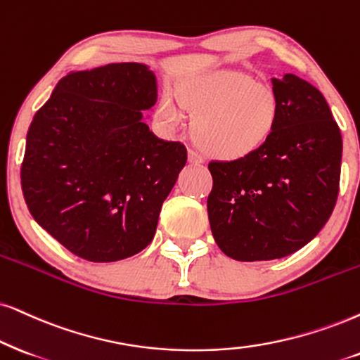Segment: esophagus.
I'll list each match as a JSON object with an SVG mask.
<instances>
[{"label": "esophagus", "instance_id": "1", "mask_svg": "<svg viewBox=\"0 0 360 360\" xmlns=\"http://www.w3.org/2000/svg\"><path fill=\"white\" fill-rule=\"evenodd\" d=\"M188 159L191 165H202L204 162V158L198 151H194V149H189L188 151Z\"/></svg>", "mask_w": 360, "mask_h": 360}]
</instances>
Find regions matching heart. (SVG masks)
I'll use <instances>...</instances> for the list:
<instances>
[{
  "label": "heart",
  "instance_id": "obj_1",
  "mask_svg": "<svg viewBox=\"0 0 360 360\" xmlns=\"http://www.w3.org/2000/svg\"><path fill=\"white\" fill-rule=\"evenodd\" d=\"M177 104L159 99L156 115L169 129L194 116L193 134L204 153L236 161L259 151L274 134L281 101L271 84L238 70L209 71L184 79L174 89Z\"/></svg>",
  "mask_w": 360,
  "mask_h": 360
}]
</instances>
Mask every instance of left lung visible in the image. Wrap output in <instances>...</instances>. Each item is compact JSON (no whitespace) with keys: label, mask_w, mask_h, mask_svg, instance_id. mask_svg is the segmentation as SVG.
Instances as JSON below:
<instances>
[{"label":"left lung","mask_w":360,"mask_h":360,"mask_svg":"<svg viewBox=\"0 0 360 360\" xmlns=\"http://www.w3.org/2000/svg\"><path fill=\"white\" fill-rule=\"evenodd\" d=\"M274 134L251 156L212 161L207 198L214 240L236 261L289 256L319 234L339 194L342 136L326 98L295 75L272 78Z\"/></svg>","instance_id":"1"}]
</instances>
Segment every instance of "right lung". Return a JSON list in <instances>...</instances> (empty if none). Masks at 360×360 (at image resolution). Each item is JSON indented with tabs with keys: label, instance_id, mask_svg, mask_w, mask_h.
I'll return each instance as SVG.
<instances>
[{
	"label": "right lung",
	"instance_id": "1",
	"mask_svg": "<svg viewBox=\"0 0 360 360\" xmlns=\"http://www.w3.org/2000/svg\"><path fill=\"white\" fill-rule=\"evenodd\" d=\"M156 76L139 63L71 71L26 136L21 188L34 221L75 256L112 262L151 243L186 165L177 141L149 131Z\"/></svg>",
	"mask_w": 360,
	"mask_h": 360
}]
</instances>
